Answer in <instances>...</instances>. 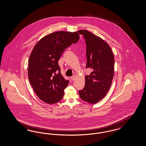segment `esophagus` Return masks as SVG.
Instances as JSON below:
<instances>
[{
	"label": "esophagus",
	"mask_w": 146,
	"mask_h": 146,
	"mask_svg": "<svg viewBox=\"0 0 146 146\" xmlns=\"http://www.w3.org/2000/svg\"><path fill=\"white\" fill-rule=\"evenodd\" d=\"M70 79H71L72 80H74L76 79V76H72L70 77Z\"/></svg>",
	"instance_id": "obj_1"
}]
</instances>
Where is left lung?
<instances>
[{
    "instance_id": "obj_1",
    "label": "left lung",
    "mask_w": 146,
    "mask_h": 146,
    "mask_svg": "<svg viewBox=\"0 0 146 146\" xmlns=\"http://www.w3.org/2000/svg\"><path fill=\"white\" fill-rule=\"evenodd\" d=\"M86 45V68L91 70L85 76V87L79 91L81 99L96 104L103 99L110 88L114 75L115 58L108 43L88 30H80Z\"/></svg>"
}]
</instances>
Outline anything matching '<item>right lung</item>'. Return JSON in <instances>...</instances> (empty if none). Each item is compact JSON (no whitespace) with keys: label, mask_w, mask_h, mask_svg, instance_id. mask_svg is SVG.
<instances>
[{"label":"right lung","mask_w":146,"mask_h":146,"mask_svg":"<svg viewBox=\"0 0 146 146\" xmlns=\"http://www.w3.org/2000/svg\"><path fill=\"white\" fill-rule=\"evenodd\" d=\"M78 32L56 31L42 38L30 54L28 78L35 94L47 104L62 99L69 81L61 74L58 61L62 52L79 40Z\"/></svg>","instance_id":"add662e5"}]
</instances>
